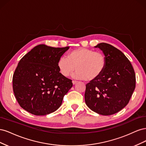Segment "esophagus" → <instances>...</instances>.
<instances>
[{
    "mask_svg": "<svg viewBox=\"0 0 146 146\" xmlns=\"http://www.w3.org/2000/svg\"><path fill=\"white\" fill-rule=\"evenodd\" d=\"M77 83V81H74V80L72 81V84H73V85H76V84Z\"/></svg>",
    "mask_w": 146,
    "mask_h": 146,
    "instance_id": "obj_1",
    "label": "esophagus"
}]
</instances>
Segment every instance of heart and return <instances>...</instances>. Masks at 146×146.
I'll list each match as a JSON object with an SVG mask.
<instances>
[{
    "label": "heart",
    "mask_w": 146,
    "mask_h": 146,
    "mask_svg": "<svg viewBox=\"0 0 146 146\" xmlns=\"http://www.w3.org/2000/svg\"><path fill=\"white\" fill-rule=\"evenodd\" d=\"M107 65V59L102 53L86 48H78L70 52L68 58L61 56L57 62L60 74L68 77L75 69L74 77L92 81L103 74Z\"/></svg>",
    "instance_id": "b5f03b06"
}]
</instances>
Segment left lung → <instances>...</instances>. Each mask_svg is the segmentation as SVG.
I'll list each match as a JSON object with an SVG mask.
<instances>
[{"instance_id":"obj_1","label":"left lung","mask_w":146,"mask_h":146,"mask_svg":"<svg viewBox=\"0 0 146 146\" xmlns=\"http://www.w3.org/2000/svg\"><path fill=\"white\" fill-rule=\"evenodd\" d=\"M95 47L103 52L107 65L99 78L86 85L85 103L97 113L111 115L129 103L135 88V73L130 61L117 48L105 42Z\"/></svg>"}]
</instances>
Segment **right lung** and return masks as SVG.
<instances>
[{
	"mask_svg": "<svg viewBox=\"0 0 146 146\" xmlns=\"http://www.w3.org/2000/svg\"><path fill=\"white\" fill-rule=\"evenodd\" d=\"M69 47H52L40 44L25 55L13 77V89L21 107L36 116L55 111L65 94L72 86V80L63 77L57 62Z\"/></svg>",
	"mask_w": 146,
	"mask_h": 146,
	"instance_id": "1",
	"label": "right lung"
}]
</instances>
